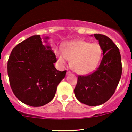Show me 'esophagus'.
Masks as SVG:
<instances>
[{"mask_svg": "<svg viewBox=\"0 0 132 132\" xmlns=\"http://www.w3.org/2000/svg\"><path fill=\"white\" fill-rule=\"evenodd\" d=\"M70 74H71V72L70 71H67V75H70Z\"/></svg>", "mask_w": 132, "mask_h": 132, "instance_id": "34e87169", "label": "esophagus"}]
</instances>
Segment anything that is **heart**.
Instances as JSON below:
<instances>
[{
    "label": "heart",
    "mask_w": 132,
    "mask_h": 132,
    "mask_svg": "<svg viewBox=\"0 0 132 132\" xmlns=\"http://www.w3.org/2000/svg\"><path fill=\"white\" fill-rule=\"evenodd\" d=\"M102 46L98 43L84 40L67 42L62 50L57 48L55 55L61 64H65L66 60L71 61V67L75 72L88 74L93 72L99 65L102 59Z\"/></svg>",
    "instance_id": "b5f03b06"
}]
</instances>
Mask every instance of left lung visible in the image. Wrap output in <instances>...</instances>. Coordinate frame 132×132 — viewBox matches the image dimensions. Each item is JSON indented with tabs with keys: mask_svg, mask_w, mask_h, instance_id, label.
<instances>
[{
	"mask_svg": "<svg viewBox=\"0 0 132 132\" xmlns=\"http://www.w3.org/2000/svg\"><path fill=\"white\" fill-rule=\"evenodd\" d=\"M94 36L103 50V58L95 71L78 75L74 89L75 97L89 106L100 105L114 94L122 74L121 54L118 46L109 37L100 34Z\"/></svg>",
	"mask_w": 132,
	"mask_h": 132,
	"instance_id": "1",
	"label": "left lung"
}]
</instances>
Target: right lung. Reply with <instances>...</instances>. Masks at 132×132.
I'll use <instances>...</instances> for the list:
<instances>
[{"label": "right lung", "mask_w": 132, "mask_h": 132, "mask_svg": "<svg viewBox=\"0 0 132 132\" xmlns=\"http://www.w3.org/2000/svg\"><path fill=\"white\" fill-rule=\"evenodd\" d=\"M57 61L51 46L43 45L39 35L17 45L7 61L9 83L16 97L32 107L49 103L66 76V71H58L54 66Z\"/></svg>", "instance_id": "right-lung-1"}]
</instances>
